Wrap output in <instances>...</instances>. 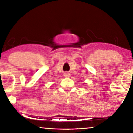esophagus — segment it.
I'll return each mask as SVG.
<instances>
[{
    "label": "esophagus",
    "instance_id": "1",
    "mask_svg": "<svg viewBox=\"0 0 133 133\" xmlns=\"http://www.w3.org/2000/svg\"><path fill=\"white\" fill-rule=\"evenodd\" d=\"M64 76H65V77H69L70 76V74L69 73V72H66L64 73Z\"/></svg>",
    "mask_w": 133,
    "mask_h": 133
}]
</instances>
